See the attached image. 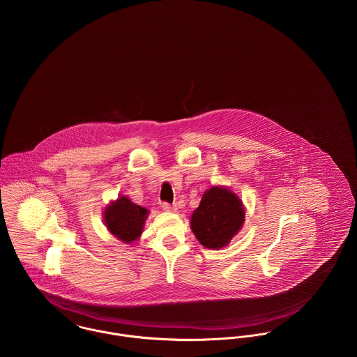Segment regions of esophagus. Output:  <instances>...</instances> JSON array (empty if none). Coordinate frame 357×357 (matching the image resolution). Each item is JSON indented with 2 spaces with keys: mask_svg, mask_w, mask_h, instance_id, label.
<instances>
[{
  "mask_svg": "<svg viewBox=\"0 0 357 357\" xmlns=\"http://www.w3.org/2000/svg\"><path fill=\"white\" fill-rule=\"evenodd\" d=\"M162 208L165 210V211H167V213H177V206L176 204H162Z\"/></svg>",
  "mask_w": 357,
  "mask_h": 357,
  "instance_id": "esophagus-1",
  "label": "esophagus"
}]
</instances>
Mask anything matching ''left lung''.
Here are the masks:
<instances>
[{
	"mask_svg": "<svg viewBox=\"0 0 357 357\" xmlns=\"http://www.w3.org/2000/svg\"><path fill=\"white\" fill-rule=\"evenodd\" d=\"M246 210L242 199L228 187L206 190L201 204L191 214V229L206 249L220 250L242 229Z\"/></svg>",
	"mask_w": 357,
	"mask_h": 357,
	"instance_id": "1",
	"label": "left lung"
}]
</instances>
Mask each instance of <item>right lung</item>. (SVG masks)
Listing matches in <instances>:
<instances>
[{
	"label": "right lung",
	"instance_id": "add662e5",
	"mask_svg": "<svg viewBox=\"0 0 357 357\" xmlns=\"http://www.w3.org/2000/svg\"><path fill=\"white\" fill-rule=\"evenodd\" d=\"M149 214V208L119 195L104 207L102 221L109 234L121 242L132 245L142 236Z\"/></svg>",
	"mask_w": 357,
	"mask_h": 357
}]
</instances>
